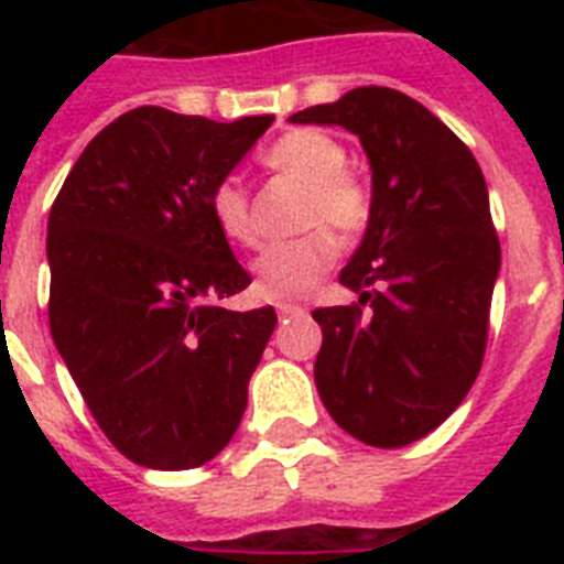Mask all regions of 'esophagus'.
<instances>
[{"label": "esophagus", "instance_id": "1", "mask_svg": "<svg viewBox=\"0 0 564 564\" xmlns=\"http://www.w3.org/2000/svg\"><path fill=\"white\" fill-rule=\"evenodd\" d=\"M301 313H304V307H301V304H292V301H281V304H278V316L281 318L301 316Z\"/></svg>", "mask_w": 564, "mask_h": 564}]
</instances>
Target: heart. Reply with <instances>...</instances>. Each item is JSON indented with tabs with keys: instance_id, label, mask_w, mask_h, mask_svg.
Masks as SVG:
<instances>
[{
	"instance_id": "obj_1",
	"label": "heart",
	"mask_w": 564,
	"mask_h": 564,
	"mask_svg": "<svg viewBox=\"0 0 564 564\" xmlns=\"http://www.w3.org/2000/svg\"><path fill=\"white\" fill-rule=\"evenodd\" d=\"M345 145L318 128H292L274 140L263 163L278 175L301 181L307 195L301 202V237L265 248L254 260V286L263 299L290 301L307 295L339 257V238L362 237L375 216V195L362 175L345 166ZM210 216L225 239L257 246L251 198L242 181L228 175L210 189ZM337 232L334 235L333 230Z\"/></svg>"
}]
</instances>
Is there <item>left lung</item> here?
<instances>
[{"mask_svg": "<svg viewBox=\"0 0 564 564\" xmlns=\"http://www.w3.org/2000/svg\"><path fill=\"white\" fill-rule=\"evenodd\" d=\"M290 122L360 137L375 195L369 230L339 274L360 301L313 310L316 389L354 438L412 445L480 375L500 272L486 178L442 119L392 87H357Z\"/></svg>", "mask_w": 564, "mask_h": 564, "instance_id": "1", "label": "left lung"}]
</instances>
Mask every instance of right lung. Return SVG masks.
<instances>
[{
	"instance_id": "1",
	"label": "right lung",
	"mask_w": 564,
	"mask_h": 564,
	"mask_svg": "<svg viewBox=\"0 0 564 564\" xmlns=\"http://www.w3.org/2000/svg\"><path fill=\"white\" fill-rule=\"evenodd\" d=\"M272 119L128 110L87 143L52 204V339L101 433L131 463L198 468L242 421L278 316L219 307L251 274L207 198Z\"/></svg>"
}]
</instances>
